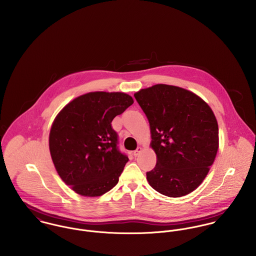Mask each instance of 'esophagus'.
Listing matches in <instances>:
<instances>
[{
	"label": "esophagus",
	"mask_w": 256,
	"mask_h": 256,
	"mask_svg": "<svg viewBox=\"0 0 256 256\" xmlns=\"http://www.w3.org/2000/svg\"><path fill=\"white\" fill-rule=\"evenodd\" d=\"M142 152V148L141 146H138L135 150H134V152H133V154L135 156H138L139 154H140V152Z\"/></svg>",
	"instance_id": "obj_1"
}]
</instances>
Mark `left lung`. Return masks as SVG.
Segmentation results:
<instances>
[{"label": "left lung", "mask_w": 256, "mask_h": 256, "mask_svg": "<svg viewBox=\"0 0 256 256\" xmlns=\"http://www.w3.org/2000/svg\"><path fill=\"white\" fill-rule=\"evenodd\" d=\"M134 96L148 120L156 154L146 180L168 197L189 194L205 180L218 152L214 112L201 98L174 86L154 84Z\"/></svg>", "instance_id": "8db88e82"}]
</instances>
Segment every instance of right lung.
Listing matches in <instances>:
<instances>
[{"mask_svg":"<svg viewBox=\"0 0 256 256\" xmlns=\"http://www.w3.org/2000/svg\"><path fill=\"white\" fill-rule=\"evenodd\" d=\"M133 102L124 92H88L56 116L49 134L51 158L62 180L76 193L96 197L118 183L129 158L117 146L111 122Z\"/></svg>","mask_w":256,"mask_h":256,"instance_id":"right-lung-1","label":"right lung"}]
</instances>
